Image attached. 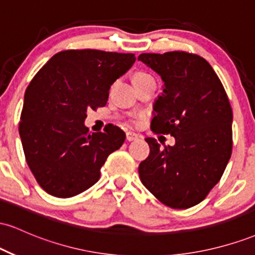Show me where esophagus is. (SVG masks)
<instances>
[{
  "mask_svg": "<svg viewBox=\"0 0 255 255\" xmlns=\"http://www.w3.org/2000/svg\"><path fill=\"white\" fill-rule=\"evenodd\" d=\"M137 134L133 133V131H127L126 133V139H127V141H133V140H136L137 139Z\"/></svg>",
  "mask_w": 255,
  "mask_h": 255,
  "instance_id": "esophagus-1",
  "label": "esophagus"
}]
</instances>
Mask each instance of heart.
<instances>
[{
    "instance_id": "obj_1",
    "label": "heart",
    "mask_w": 255,
    "mask_h": 255,
    "mask_svg": "<svg viewBox=\"0 0 255 255\" xmlns=\"http://www.w3.org/2000/svg\"><path fill=\"white\" fill-rule=\"evenodd\" d=\"M145 75H147V74H146V73H137V74H135V77H134V79L142 78V77H145Z\"/></svg>"
}]
</instances>
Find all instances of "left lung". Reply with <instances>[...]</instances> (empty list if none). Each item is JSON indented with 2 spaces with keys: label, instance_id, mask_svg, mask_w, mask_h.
<instances>
[{
  "label": "left lung",
  "instance_id": "left-lung-1",
  "mask_svg": "<svg viewBox=\"0 0 255 255\" xmlns=\"http://www.w3.org/2000/svg\"><path fill=\"white\" fill-rule=\"evenodd\" d=\"M137 60L164 81L151 129L176 140L162 147L154 137H146L150 154L139 165L140 180L160 203L189 209L207 197L230 159L229 99L212 67L197 54H141Z\"/></svg>",
  "mask_w": 255,
  "mask_h": 255
}]
</instances>
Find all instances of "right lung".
Here are the masks:
<instances>
[{"label":"right lung","instance_id":"right-lung-1","mask_svg":"<svg viewBox=\"0 0 255 255\" xmlns=\"http://www.w3.org/2000/svg\"><path fill=\"white\" fill-rule=\"evenodd\" d=\"M135 62L134 54L93 49L57 52L25 91L19 133L26 162L50 195L71 198L101 177L126 134L118 126L90 133L87 110L105 107L110 86Z\"/></svg>","mask_w":255,"mask_h":255}]
</instances>
